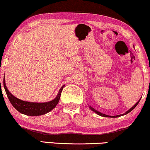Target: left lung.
Segmentation results:
<instances>
[{
    "label": "left lung",
    "mask_w": 150,
    "mask_h": 150,
    "mask_svg": "<svg viewBox=\"0 0 150 150\" xmlns=\"http://www.w3.org/2000/svg\"><path fill=\"white\" fill-rule=\"evenodd\" d=\"M140 100H139V101L138 102V103H137L136 104H135V105H134V106H133V107H131V109H130V110H128V111H127V112H126V113H125L124 114H128V113H129V112H131V111H132V110H133V109H134V108H135V107L137 106V105H138V104L139 103V102H140ZM91 107V110H92L93 111H94V112H96V114H98V115H100V116H102V117H110V116H109V115H107V114H103V113H101V112H98V111H96V110H93V108H92V107ZM120 116H121V115L113 116V117H120Z\"/></svg>",
    "instance_id": "left-lung-1"
}]
</instances>
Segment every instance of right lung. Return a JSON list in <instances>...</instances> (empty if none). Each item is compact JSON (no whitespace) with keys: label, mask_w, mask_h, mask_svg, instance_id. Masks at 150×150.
I'll return each instance as SVG.
<instances>
[{"label":"right lung","mask_w":150,"mask_h":150,"mask_svg":"<svg viewBox=\"0 0 150 150\" xmlns=\"http://www.w3.org/2000/svg\"><path fill=\"white\" fill-rule=\"evenodd\" d=\"M3 86H4V88L5 92H6L7 96H8V99L11 103L12 106L20 113L28 116H40L50 112L59 103L62 91L63 88L64 87V86L61 88L57 96L52 101L44 103H37L23 101V100H19L18 98H15L14 96H12L11 93L9 92L6 86H5V78L3 79Z\"/></svg>","instance_id":"add662e5"}]
</instances>
